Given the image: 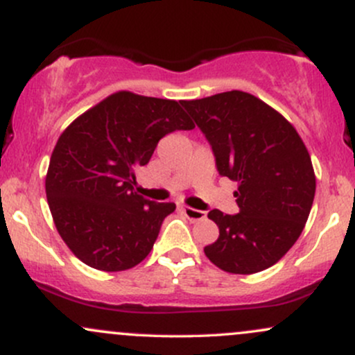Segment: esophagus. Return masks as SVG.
<instances>
[{
    "label": "esophagus",
    "instance_id": "34e87169",
    "mask_svg": "<svg viewBox=\"0 0 355 355\" xmlns=\"http://www.w3.org/2000/svg\"><path fill=\"white\" fill-rule=\"evenodd\" d=\"M182 214L189 220H191V222H198V220H203L207 217V211L191 209V207H182Z\"/></svg>",
    "mask_w": 355,
    "mask_h": 355
}]
</instances>
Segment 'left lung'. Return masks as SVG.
<instances>
[{"mask_svg": "<svg viewBox=\"0 0 355 355\" xmlns=\"http://www.w3.org/2000/svg\"><path fill=\"white\" fill-rule=\"evenodd\" d=\"M182 105L210 141L218 173L237 182L240 211H209L220 235L203 252L229 274L266 270L291 250L311 214L315 173L307 146L287 118L240 89Z\"/></svg>", "mask_w": 355, "mask_h": 355, "instance_id": "left-lung-1", "label": "left lung"}]
</instances>
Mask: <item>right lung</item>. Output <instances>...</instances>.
<instances>
[{
	"label": "right lung",
	"instance_id": "obj_1",
	"mask_svg": "<svg viewBox=\"0 0 355 355\" xmlns=\"http://www.w3.org/2000/svg\"><path fill=\"white\" fill-rule=\"evenodd\" d=\"M195 126L180 101L116 92L61 133L44 180L60 237L83 263L103 272L138 266L153 248L175 203L135 190V170L160 138Z\"/></svg>",
	"mask_w": 355,
	"mask_h": 355
}]
</instances>
